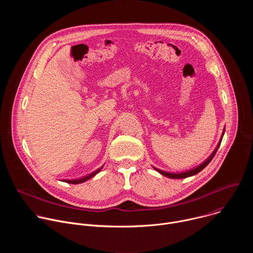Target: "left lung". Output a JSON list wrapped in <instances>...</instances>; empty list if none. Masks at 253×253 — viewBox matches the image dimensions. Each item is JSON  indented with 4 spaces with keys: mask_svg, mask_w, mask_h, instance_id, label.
Here are the masks:
<instances>
[{
    "mask_svg": "<svg viewBox=\"0 0 253 253\" xmlns=\"http://www.w3.org/2000/svg\"><path fill=\"white\" fill-rule=\"evenodd\" d=\"M224 131H225V129H223L221 138H220V140H219V142H218V144H217V146H216V148L214 149V151H213V152L211 153V155H210L203 163H201L199 166H197V167H195V168H193V169H191V170H188V171H185V172H181V173H171V172H166V171L160 170V169L155 168V167H153V168H154L157 172H159L160 174H162V175H164V176H166V177H168V178H173V179H182V178L190 177V176H193V175L199 173L202 169H204V168L210 163V161L212 160V158L214 157V155L216 154V152H217V150H218V148H219V146H220V143H221V141H222L223 135H224Z\"/></svg>",
    "mask_w": 253,
    "mask_h": 253,
    "instance_id": "left-lung-1",
    "label": "left lung"
}]
</instances>
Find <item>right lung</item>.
Returning a JSON list of instances; mask_svg holds the SVG:
<instances>
[{
    "label": "right lung",
    "instance_id": "right-lung-1",
    "mask_svg": "<svg viewBox=\"0 0 253 253\" xmlns=\"http://www.w3.org/2000/svg\"><path fill=\"white\" fill-rule=\"evenodd\" d=\"M102 168H103V166L100 167L99 169H97L96 171H94V172L90 173L89 175H86V176H84V177H82V178H79V179H72V180H67V179H65V180H62V181H63V182H66V183H71V184H80V183H83V182L87 181V180L91 179L92 177H94L97 173H99V172L101 171Z\"/></svg>",
    "mask_w": 253,
    "mask_h": 253
}]
</instances>
